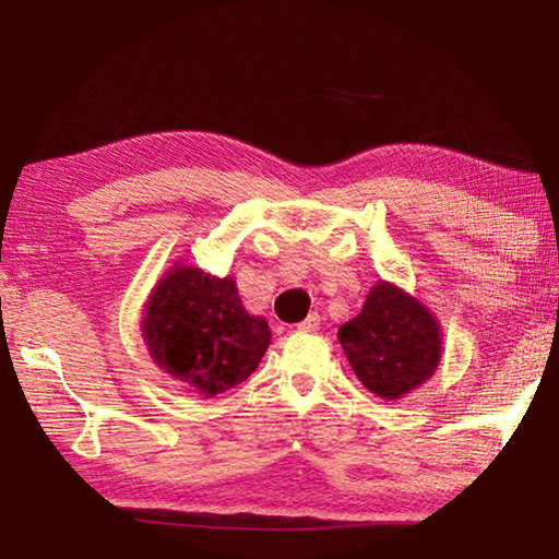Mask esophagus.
Masks as SVG:
<instances>
[{"label": "esophagus", "instance_id": "obj_1", "mask_svg": "<svg viewBox=\"0 0 559 559\" xmlns=\"http://www.w3.org/2000/svg\"><path fill=\"white\" fill-rule=\"evenodd\" d=\"M300 332H320V314L312 312L305 317V320L298 324Z\"/></svg>", "mask_w": 559, "mask_h": 559}]
</instances>
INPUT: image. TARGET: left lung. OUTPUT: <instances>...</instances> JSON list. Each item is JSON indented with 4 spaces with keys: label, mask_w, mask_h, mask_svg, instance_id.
I'll return each mask as SVG.
<instances>
[{
    "label": "left lung",
    "mask_w": 559,
    "mask_h": 559,
    "mask_svg": "<svg viewBox=\"0 0 559 559\" xmlns=\"http://www.w3.org/2000/svg\"><path fill=\"white\" fill-rule=\"evenodd\" d=\"M356 378L382 400H400L429 380L441 360V326L424 302L388 281L338 330Z\"/></svg>",
    "instance_id": "obj_1"
}]
</instances>
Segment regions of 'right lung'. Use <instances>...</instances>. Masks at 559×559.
<instances>
[{"label":"right lung","instance_id":"right-lung-1","mask_svg":"<svg viewBox=\"0 0 559 559\" xmlns=\"http://www.w3.org/2000/svg\"><path fill=\"white\" fill-rule=\"evenodd\" d=\"M142 338L164 373L213 397L254 373L271 330L245 310L235 278L174 266L145 305Z\"/></svg>","mask_w":559,"mask_h":559}]
</instances>
